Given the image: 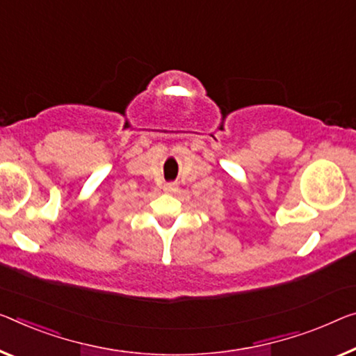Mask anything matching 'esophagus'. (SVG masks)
Instances as JSON below:
<instances>
[{"label":"esophagus","mask_w":356,"mask_h":356,"mask_svg":"<svg viewBox=\"0 0 356 356\" xmlns=\"http://www.w3.org/2000/svg\"><path fill=\"white\" fill-rule=\"evenodd\" d=\"M163 191H165V193H173V191H177V184L165 183V184H163Z\"/></svg>","instance_id":"1"}]
</instances>
